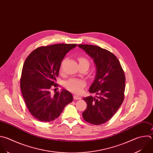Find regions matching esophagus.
<instances>
[{
  "instance_id": "34e87169",
  "label": "esophagus",
  "mask_w": 153,
  "mask_h": 153,
  "mask_svg": "<svg viewBox=\"0 0 153 153\" xmlns=\"http://www.w3.org/2000/svg\"><path fill=\"white\" fill-rule=\"evenodd\" d=\"M73 98H74V100H80V99H81V97H79V96H78V95H74L73 96Z\"/></svg>"
}]
</instances>
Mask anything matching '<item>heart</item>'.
<instances>
[{
  "instance_id": "b5f03b06",
  "label": "heart",
  "mask_w": 153,
  "mask_h": 153,
  "mask_svg": "<svg viewBox=\"0 0 153 153\" xmlns=\"http://www.w3.org/2000/svg\"><path fill=\"white\" fill-rule=\"evenodd\" d=\"M79 62L80 64L86 63L89 64L88 61L83 57L79 58ZM64 85L68 91L74 93L80 94L83 91V88L86 86V82L83 79L71 78L65 81Z\"/></svg>"
}]
</instances>
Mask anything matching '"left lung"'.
Instances as JSON below:
<instances>
[{"label":"left lung","instance_id":"1","mask_svg":"<svg viewBox=\"0 0 153 153\" xmlns=\"http://www.w3.org/2000/svg\"><path fill=\"white\" fill-rule=\"evenodd\" d=\"M78 46L94 59L96 76L89 91L98 95L83 98L87 108L82 116L90 124H102L112 118L123 102L124 72L118 58L109 51L94 45Z\"/></svg>","mask_w":153,"mask_h":153}]
</instances>
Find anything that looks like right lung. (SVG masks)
<instances>
[{"label": "right lung", "instance_id": "right-lung-1", "mask_svg": "<svg viewBox=\"0 0 153 153\" xmlns=\"http://www.w3.org/2000/svg\"><path fill=\"white\" fill-rule=\"evenodd\" d=\"M76 44H57L35 49L26 59L20 79V88L25 103L31 115L42 122L58 118L64 108L73 100L65 89L51 94L58 85L62 59Z\"/></svg>", "mask_w": 153, "mask_h": 153}]
</instances>
